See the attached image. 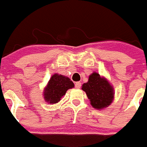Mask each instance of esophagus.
<instances>
[{"mask_svg": "<svg viewBox=\"0 0 147 147\" xmlns=\"http://www.w3.org/2000/svg\"><path fill=\"white\" fill-rule=\"evenodd\" d=\"M81 86H82V83L80 82H76L75 83V87L77 88H81Z\"/></svg>", "mask_w": 147, "mask_h": 147, "instance_id": "34e87169", "label": "esophagus"}]
</instances>
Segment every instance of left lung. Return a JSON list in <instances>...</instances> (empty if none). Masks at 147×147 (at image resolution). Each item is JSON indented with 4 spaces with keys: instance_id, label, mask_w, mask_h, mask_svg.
<instances>
[{
    "instance_id": "obj_1",
    "label": "left lung",
    "mask_w": 147,
    "mask_h": 147,
    "mask_svg": "<svg viewBox=\"0 0 147 147\" xmlns=\"http://www.w3.org/2000/svg\"><path fill=\"white\" fill-rule=\"evenodd\" d=\"M82 89L86 92L92 107L96 109L107 108L113 101V87L107 79L96 72L89 75L88 82L83 84Z\"/></svg>"
}]
</instances>
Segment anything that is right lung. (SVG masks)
Masks as SVG:
<instances>
[{"label": "right lung", "mask_w": 147, "mask_h": 147, "mask_svg": "<svg viewBox=\"0 0 147 147\" xmlns=\"http://www.w3.org/2000/svg\"><path fill=\"white\" fill-rule=\"evenodd\" d=\"M74 87V84L70 79L62 74H55L50 79L43 90L46 102L51 105L56 104L65 95L66 91Z\"/></svg>", "instance_id": "obj_1"}]
</instances>
